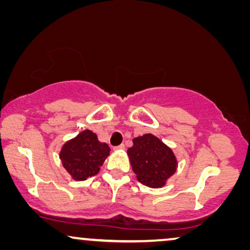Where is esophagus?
Returning <instances> with one entry per match:
<instances>
[{"mask_svg":"<svg viewBox=\"0 0 250 250\" xmlns=\"http://www.w3.org/2000/svg\"><path fill=\"white\" fill-rule=\"evenodd\" d=\"M114 149H115V150H122V149H125V145H124V144H121V145L115 146Z\"/></svg>","mask_w":250,"mask_h":250,"instance_id":"esophagus-1","label":"esophagus"}]
</instances>
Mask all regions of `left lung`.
<instances>
[{
  "label": "left lung",
  "instance_id": "1",
  "mask_svg": "<svg viewBox=\"0 0 250 250\" xmlns=\"http://www.w3.org/2000/svg\"><path fill=\"white\" fill-rule=\"evenodd\" d=\"M132 142L128 156L137 180L147 187L161 188L177 170L173 152L150 133L137 137Z\"/></svg>",
  "mask_w": 250,
  "mask_h": 250
}]
</instances>
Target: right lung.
I'll return each mask as SVG.
<instances>
[{
  "instance_id": "1",
  "label": "right lung",
  "mask_w": 250,
  "mask_h": 250,
  "mask_svg": "<svg viewBox=\"0 0 250 250\" xmlns=\"http://www.w3.org/2000/svg\"><path fill=\"white\" fill-rule=\"evenodd\" d=\"M108 154L107 144L98 142L93 131L85 130L63 145L60 159L75 180L83 181L98 173Z\"/></svg>"
}]
</instances>
